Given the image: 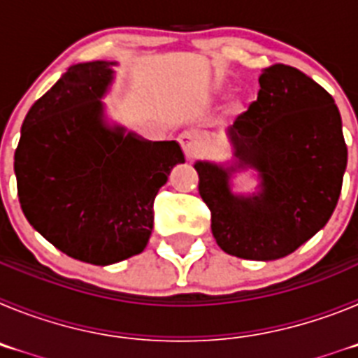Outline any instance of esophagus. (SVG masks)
<instances>
[{
	"instance_id": "obj_1",
	"label": "esophagus",
	"mask_w": 358,
	"mask_h": 358,
	"mask_svg": "<svg viewBox=\"0 0 358 358\" xmlns=\"http://www.w3.org/2000/svg\"><path fill=\"white\" fill-rule=\"evenodd\" d=\"M181 141V147L185 150L186 157L188 159H194L202 152V147H204V141H202V134L197 131V129H188L181 134L179 138Z\"/></svg>"
}]
</instances>
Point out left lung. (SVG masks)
Listing matches in <instances>:
<instances>
[{
  "mask_svg": "<svg viewBox=\"0 0 358 358\" xmlns=\"http://www.w3.org/2000/svg\"><path fill=\"white\" fill-rule=\"evenodd\" d=\"M258 100L227 132L229 163L197 161L199 194L211 211V233L224 252L278 260L327 226L348 164L335 100L305 73L274 64L262 71ZM252 169L251 194L232 192L235 173Z\"/></svg>",
  "mask_w": 358,
  "mask_h": 358,
  "instance_id": "obj_1",
  "label": "left lung"
}]
</instances>
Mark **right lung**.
Wrapping results in <instances>:
<instances>
[{
    "mask_svg": "<svg viewBox=\"0 0 358 358\" xmlns=\"http://www.w3.org/2000/svg\"><path fill=\"white\" fill-rule=\"evenodd\" d=\"M116 62L68 68L28 110L14 156L30 226L75 260L110 265L140 255L154 227V199L185 154L110 123L102 98Z\"/></svg>",
    "mask_w": 358,
    "mask_h": 358,
    "instance_id": "1",
    "label": "right lung"
}]
</instances>
